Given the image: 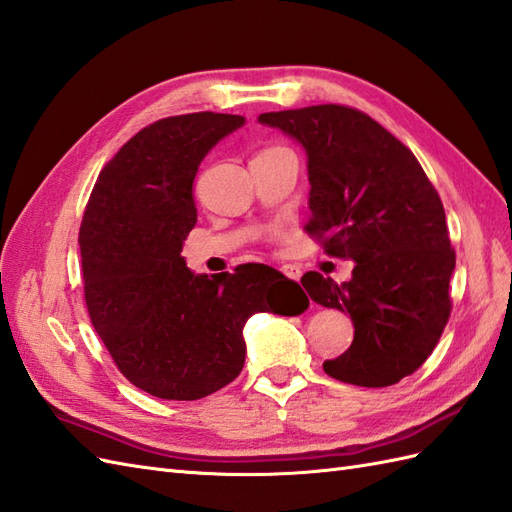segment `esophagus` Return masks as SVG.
<instances>
[{
    "mask_svg": "<svg viewBox=\"0 0 512 512\" xmlns=\"http://www.w3.org/2000/svg\"><path fill=\"white\" fill-rule=\"evenodd\" d=\"M280 271L284 273L286 278H291V280H299V278H302V269L295 267V265H282Z\"/></svg>",
    "mask_w": 512,
    "mask_h": 512,
    "instance_id": "esophagus-1",
    "label": "esophagus"
}]
</instances>
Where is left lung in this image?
I'll return each instance as SVG.
<instances>
[{"mask_svg": "<svg viewBox=\"0 0 512 512\" xmlns=\"http://www.w3.org/2000/svg\"><path fill=\"white\" fill-rule=\"evenodd\" d=\"M260 123L293 136L308 154L310 219L304 230L352 280L308 271L313 302L350 313L354 341L323 363L356 386H391L415 373L452 313L456 254L439 193L415 154L363 110L319 104L265 112Z\"/></svg>", "mask_w": 512, "mask_h": 512, "instance_id": "obj_1", "label": "left lung"}]
</instances>
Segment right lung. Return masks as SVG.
<instances>
[{
  "instance_id": "add662e5",
  "label": "right lung",
  "mask_w": 512,
  "mask_h": 512,
  "mask_svg": "<svg viewBox=\"0 0 512 512\" xmlns=\"http://www.w3.org/2000/svg\"><path fill=\"white\" fill-rule=\"evenodd\" d=\"M241 115L191 112L136 132L99 173L80 226L84 299L99 339L134 386L191 402L239 376L254 313L299 315L308 297L267 265L195 276L180 256L197 223L199 162Z\"/></svg>"
}]
</instances>
